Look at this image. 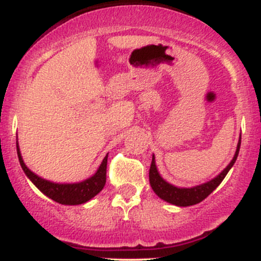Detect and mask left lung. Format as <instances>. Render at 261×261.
<instances>
[{
  "instance_id": "obj_1",
  "label": "left lung",
  "mask_w": 261,
  "mask_h": 261,
  "mask_svg": "<svg viewBox=\"0 0 261 261\" xmlns=\"http://www.w3.org/2000/svg\"><path fill=\"white\" fill-rule=\"evenodd\" d=\"M239 148H241V137H239L238 145H237L234 157L230 161L228 166H227L216 178L212 179V180L203 182L201 185H197V187L193 188H176L174 185L169 184L168 181L164 180L157 170L154 155H152V163L151 168H149V184H151L154 193L157 194L162 200H164V201L173 203V205L175 206H181V207L196 205V203L205 200L206 197H207L210 194L221 184V181L223 180L224 176L227 175V173H228L229 169L232 168L233 164L236 163L237 157H238L239 153Z\"/></svg>"
}]
</instances>
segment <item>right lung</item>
<instances>
[{"label":"right lung","instance_id":"1","mask_svg":"<svg viewBox=\"0 0 261 261\" xmlns=\"http://www.w3.org/2000/svg\"><path fill=\"white\" fill-rule=\"evenodd\" d=\"M17 153L18 160H19L20 167L25 175L31 179L33 184L37 187L44 195L54 200V201L61 203V205H81L94 197L99 194L101 189L104 188L107 181V162L108 154L104 157L103 162L98 168L97 172L93 174L91 178L80 182H73V184H59V182H53L38 176L33 173L28 167L25 166L23 161L22 154H20L19 146L17 142Z\"/></svg>","mask_w":261,"mask_h":261}]
</instances>
